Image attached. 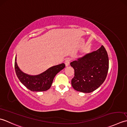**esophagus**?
Segmentation results:
<instances>
[{
  "mask_svg": "<svg viewBox=\"0 0 127 127\" xmlns=\"http://www.w3.org/2000/svg\"><path fill=\"white\" fill-rule=\"evenodd\" d=\"M69 62H70V60L69 59H67L64 61V64H65L66 66H68L69 65Z\"/></svg>",
  "mask_w": 127,
  "mask_h": 127,
  "instance_id": "1",
  "label": "esophagus"
}]
</instances>
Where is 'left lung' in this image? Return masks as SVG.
<instances>
[{
	"label": "left lung",
	"instance_id": "left-lung-1",
	"mask_svg": "<svg viewBox=\"0 0 127 127\" xmlns=\"http://www.w3.org/2000/svg\"><path fill=\"white\" fill-rule=\"evenodd\" d=\"M108 64L107 53L103 45L71 62V66L74 69V76L71 81L72 87L84 93L97 89L106 78Z\"/></svg>",
	"mask_w": 127,
	"mask_h": 127
}]
</instances>
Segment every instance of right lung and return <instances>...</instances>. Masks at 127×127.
Instances as JSON below:
<instances>
[{"label": "right lung", "instance_id": "1", "mask_svg": "<svg viewBox=\"0 0 127 127\" xmlns=\"http://www.w3.org/2000/svg\"><path fill=\"white\" fill-rule=\"evenodd\" d=\"M65 67L64 63L49 68L42 73L37 75H30L21 70L15 60V69L17 77L20 81L27 89L32 92H44L50 88L54 77L59 72Z\"/></svg>", "mask_w": 127, "mask_h": 127}]
</instances>
